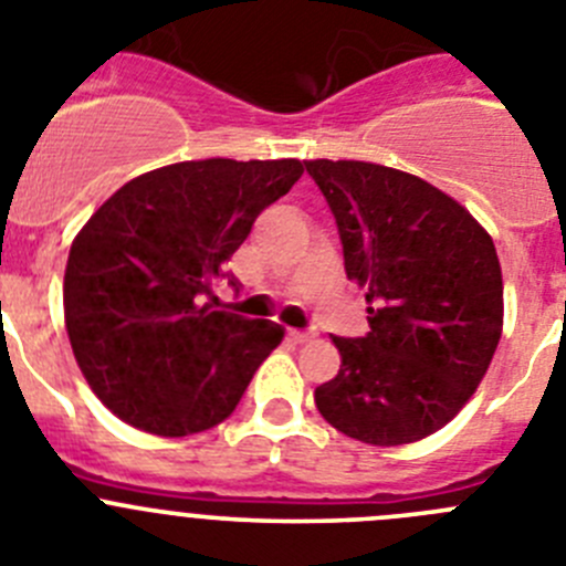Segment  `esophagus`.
Here are the masks:
<instances>
[{
	"instance_id": "1",
	"label": "esophagus",
	"mask_w": 566,
	"mask_h": 566,
	"mask_svg": "<svg viewBox=\"0 0 566 566\" xmlns=\"http://www.w3.org/2000/svg\"><path fill=\"white\" fill-rule=\"evenodd\" d=\"M314 337V332H300V328H289V339L292 343H308Z\"/></svg>"
}]
</instances>
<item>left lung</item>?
I'll use <instances>...</instances> for the list:
<instances>
[{"instance_id":"8db88e82","label":"left lung","mask_w":566,"mask_h":566,"mask_svg":"<svg viewBox=\"0 0 566 566\" xmlns=\"http://www.w3.org/2000/svg\"><path fill=\"white\" fill-rule=\"evenodd\" d=\"M337 221L345 274L365 289V337H332L337 377L314 391L345 437L394 448L451 422L502 337V266L490 234L442 189L365 161H306Z\"/></svg>"}]
</instances>
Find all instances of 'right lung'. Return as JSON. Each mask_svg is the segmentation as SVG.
<instances>
[{"instance_id":"add662e5","label":"right lung","mask_w":566,"mask_h":566,"mask_svg":"<svg viewBox=\"0 0 566 566\" xmlns=\"http://www.w3.org/2000/svg\"><path fill=\"white\" fill-rule=\"evenodd\" d=\"M303 164L181 161L124 184L70 247L64 323L84 379L115 417L158 437L214 428L277 348L272 319L212 312L227 260Z\"/></svg>"}]
</instances>
